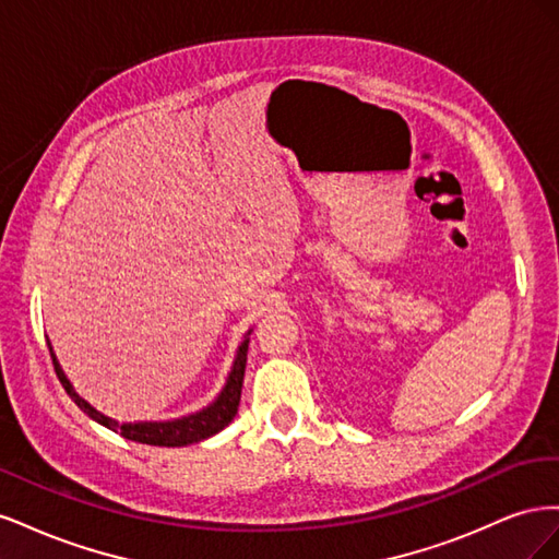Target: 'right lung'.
<instances>
[{"label":"right lung","mask_w":559,"mask_h":559,"mask_svg":"<svg viewBox=\"0 0 559 559\" xmlns=\"http://www.w3.org/2000/svg\"><path fill=\"white\" fill-rule=\"evenodd\" d=\"M251 333V331H249ZM247 333V335H249ZM245 335V341L238 347V357L233 361V368L228 373V380L207 408H202L193 415H186L179 419H167V421H123L118 425L116 419L103 415L99 411H95L88 401H83L76 392L72 382L67 380L64 370L60 368L53 347L48 343L50 357H53V366L58 380L62 382L64 392L70 394V399L79 405V408L86 413L91 419H95L97 425H103L107 429H111L114 433H121L128 441L134 443H144V445H160V448H181V445H191V443H200L205 438L214 436L222 431L224 427H228L233 417L238 415V405H240V394H242V382H245V366H247V349H249V337Z\"/></svg>","instance_id":"right-lung-1"}]
</instances>
